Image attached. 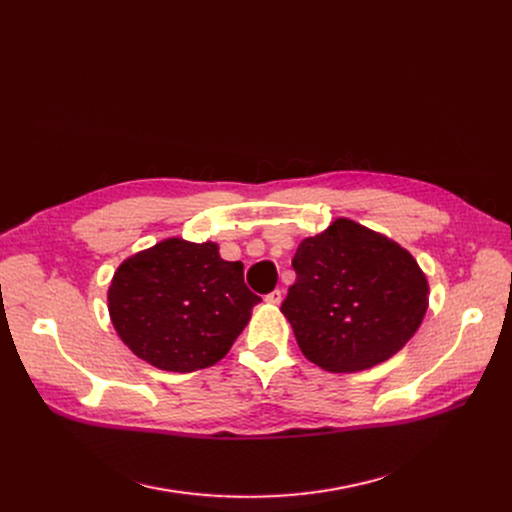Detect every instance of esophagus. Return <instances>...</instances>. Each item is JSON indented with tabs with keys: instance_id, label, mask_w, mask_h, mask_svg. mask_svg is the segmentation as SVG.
<instances>
[{
	"instance_id": "34e87169",
	"label": "esophagus",
	"mask_w": 512,
	"mask_h": 512,
	"mask_svg": "<svg viewBox=\"0 0 512 512\" xmlns=\"http://www.w3.org/2000/svg\"><path fill=\"white\" fill-rule=\"evenodd\" d=\"M265 303L280 305L282 303V290H272L270 294H265Z\"/></svg>"
}]
</instances>
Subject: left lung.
<instances>
[{"label": "left lung", "mask_w": 512, "mask_h": 512, "mask_svg": "<svg viewBox=\"0 0 512 512\" xmlns=\"http://www.w3.org/2000/svg\"><path fill=\"white\" fill-rule=\"evenodd\" d=\"M282 313L303 355L353 373L388 361L421 326L429 284L415 257L348 218L303 238Z\"/></svg>", "instance_id": "obj_1"}]
</instances>
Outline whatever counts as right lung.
<instances>
[{"mask_svg": "<svg viewBox=\"0 0 512 512\" xmlns=\"http://www.w3.org/2000/svg\"><path fill=\"white\" fill-rule=\"evenodd\" d=\"M257 303L240 261H224L215 242L176 236L124 259L107 290L122 342L149 365L176 373L224 359Z\"/></svg>", "mask_w": 512, "mask_h": 512, "instance_id": "right-lung-1", "label": "right lung"}]
</instances>
